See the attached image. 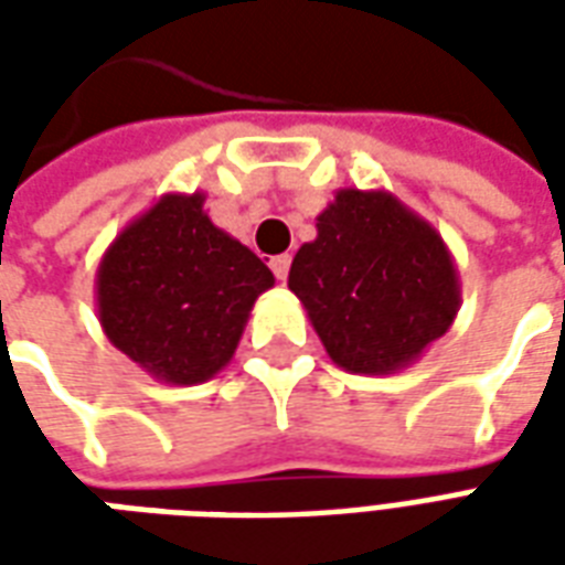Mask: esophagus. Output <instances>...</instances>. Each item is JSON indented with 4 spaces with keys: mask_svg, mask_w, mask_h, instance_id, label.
<instances>
[{
    "mask_svg": "<svg viewBox=\"0 0 565 565\" xmlns=\"http://www.w3.org/2000/svg\"><path fill=\"white\" fill-rule=\"evenodd\" d=\"M269 266L271 271H275V278L284 281V278H287V271H290V254H278V257H271Z\"/></svg>",
    "mask_w": 565,
    "mask_h": 565,
    "instance_id": "1",
    "label": "esophagus"
}]
</instances>
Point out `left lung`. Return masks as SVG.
Masks as SVG:
<instances>
[{
    "mask_svg": "<svg viewBox=\"0 0 565 565\" xmlns=\"http://www.w3.org/2000/svg\"><path fill=\"white\" fill-rule=\"evenodd\" d=\"M287 287L335 366L393 375L450 330L460 275L433 223L387 190H335Z\"/></svg>",
    "mask_w": 565,
    "mask_h": 565,
    "instance_id": "8db88e82",
    "label": "left lung"
}]
</instances>
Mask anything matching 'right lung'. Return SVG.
Returning a JSON list of instances; mask_svg holds the SVG:
<instances>
[{"label":"right lung","instance_id":"right-lung-1","mask_svg":"<svg viewBox=\"0 0 565 565\" xmlns=\"http://www.w3.org/2000/svg\"><path fill=\"white\" fill-rule=\"evenodd\" d=\"M275 275L205 214V193H166L129 221L96 269L108 342L162 384L214 379Z\"/></svg>","mask_w":565,"mask_h":565}]
</instances>
